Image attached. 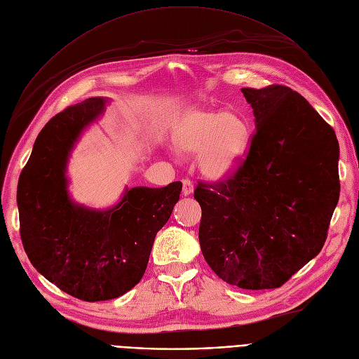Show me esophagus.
Instances as JSON below:
<instances>
[{"mask_svg": "<svg viewBox=\"0 0 359 359\" xmlns=\"http://www.w3.org/2000/svg\"><path fill=\"white\" fill-rule=\"evenodd\" d=\"M182 183H183V195L184 196L192 195L194 194V183L189 179H183Z\"/></svg>", "mask_w": 359, "mask_h": 359, "instance_id": "esophagus-1", "label": "esophagus"}]
</instances>
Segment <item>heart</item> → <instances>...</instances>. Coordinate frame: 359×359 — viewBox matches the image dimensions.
Listing matches in <instances>:
<instances>
[{"label":"heart","instance_id":"heart-1","mask_svg":"<svg viewBox=\"0 0 359 359\" xmlns=\"http://www.w3.org/2000/svg\"><path fill=\"white\" fill-rule=\"evenodd\" d=\"M175 145L186 154H199L202 173L212 180L233 175L249 147V129L236 113L192 107L173 129Z\"/></svg>","mask_w":359,"mask_h":359}]
</instances>
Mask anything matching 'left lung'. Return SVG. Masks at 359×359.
Listing matches in <instances>:
<instances>
[{
  "instance_id": "left-lung-1",
  "label": "left lung",
  "mask_w": 359,
  "mask_h": 359,
  "mask_svg": "<svg viewBox=\"0 0 359 359\" xmlns=\"http://www.w3.org/2000/svg\"><path fill=\"white\" fill-rule=\"evenodd\" d=\"M256 132L237 172L198 183L201 250L243 290L279 288L316 257L339 201V145L311 104L285 86L241 88Z\"/></svg>"
}]
</instances>
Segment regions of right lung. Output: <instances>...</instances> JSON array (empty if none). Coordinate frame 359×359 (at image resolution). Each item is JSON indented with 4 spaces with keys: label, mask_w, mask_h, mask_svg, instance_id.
Returning a JSON list of instances; mask_svg holds the SVG:
<instances>
[{
    "label": "right lung",
    "mask_w": 359,
    "mask_h": 359,
    "mask_svg": "<svg viewBox=\"0 0 359 359\" xmlns=\"http://www.w3.org/2000/svg\"><path fill=\"white\" fill-rule=\"evenodd\" d=\"M91 97L55 115L37 135L17 184L23 248L36 271L83 301L118 298L141 280L156 234L172 215L182 183L125 189L109 210L68 195L67 163L81 132L104 110Z\"/></svg>",
    "instance_id": "right-lung-1"
}]
</instances>
